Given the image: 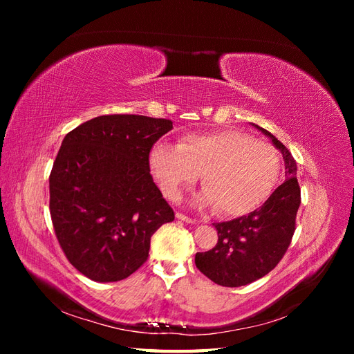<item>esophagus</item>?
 Listing matches in <instances>:
<instances>
[{
	"mask_svg": "<svg viewBox=\"0 0 354 354\" xmlns=\"http://www.w3.org/2000/svg\"><path fill=\"white\" fill-rule=\"evenodd\" d=\"M176 217H177L178 220H181V221L189 223V224H194V223H195V220H194V218H192V217H187V216H185V214H181V212H177V214H176Z\"/></svg>",
	"mask_w": 354,
	"mask_h": 354,
	"instance_id": "1",
	"label": "esophagus"
}]
</instances>
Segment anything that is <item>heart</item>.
Listing matches in <instances>:
<instances>
[{
	"label": "heart",
	"instance_id": "1",
	"mask_svg": "<svg viewBox=\"0 0 354 354\" xmlns=\"http://www.w3.org/2000/svg\"><path fill=\"white\" fill-rule=\"evenodd\" d=\"M149 165L164 194L177 199L201 174L198 205H216L221 216L238 217L270 196L281 162L274 149L241 131L187 134L177 143H158Z\"/></svg>",
	"mask_w": 354,
	"mask_h": 354
}]
</instances>
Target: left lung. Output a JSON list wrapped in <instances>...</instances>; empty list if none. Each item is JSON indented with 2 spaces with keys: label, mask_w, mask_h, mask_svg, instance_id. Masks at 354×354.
<instances>
[{
  "label": "left lung",
  "mask_w": 354,
  "mask_h": 354,
  "mask_svg": "<svg viewBox=\"0 0 354 354\" xmlns=\"http://www.w3.org/2000/svg\"><path fill=\"white\" fill-rule=\"evenodd\" d=\"M255 128L281 151L286 178L259 209L230 221L214 223L218 242L212 250L198 252L195 264L208 279L221 286L248 285L274 269L291 243L301 203L297 162L291 152L272 133L259 125Z\"/></svg>",
  "instance_id": "8db88e82"
}]
</instances>
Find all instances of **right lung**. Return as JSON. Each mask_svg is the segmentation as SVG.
Instances as JSON below:
<instances>
[{"mask_svg": "<svg viewBox=\"0 0 354 354\" xmlns=\"http://www.w3.org/2000/svg\"><path fill=\"white\" fill-rule=\"evenodd\" d=\"M173 122L103 115L63 138L50 174V214L69 263L95 282H118L147 260L152 234L174 220L153 183L149 153Z\"/></svg>", "mask_w": 354, "mask_h": 354, "instance_id": "add662e5", "label": "right lung"}]
</instances>
